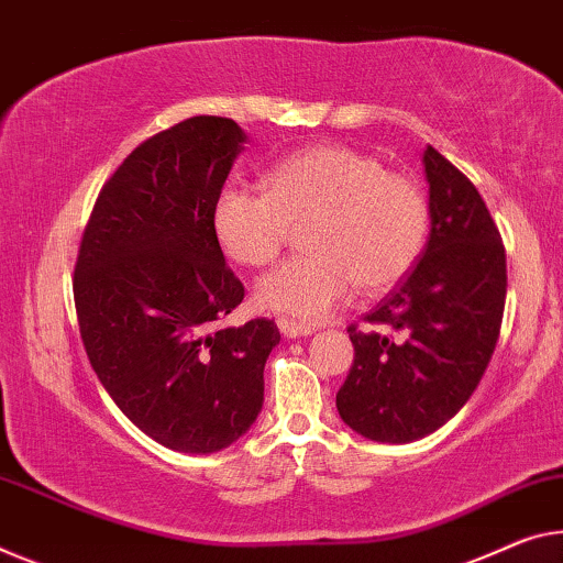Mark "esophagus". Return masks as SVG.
<instances>
[{
    "label": "esophagus",
    "instance_id": "1",
    "mask_svg": "<svg viewBox=\"0 0 563 563\" xmlns=\"http://www.w3.org/2000/svg\"><path fill=\"white\" fill-rule=\"evenodd\" d=\"M276 327H279V332L287 336V340H297V336H309L314 334V330L307 324H297L294 319H287V317H279L276 319Z\"/></svg>",
    "mask_w": 563,
    "mask_h": 563
}]
</instances>
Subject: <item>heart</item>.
Returning a JSON list of instances; mask_svg holds the SVG:
<instances>
[{"mask_svg": "<svg viewBox=\"0 0 563 563\" xmlns=\"http://www.w3.org/2000/svg\"><path fill=\"white\" fill-rule=\"evenodd\" d=\"M307 256L256 282V305L301 324H317L360 291L395 287L418 262L430 231L426 191L410 176L350 145H311L276 163L264 194L223 188L213 233L231 262L264 266L307 223Z\"/></svg>", "mask_w": 563, "mask_h": 563, "instance_id": "b5f03b06", "label": "heart"}]
</instances>
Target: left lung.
<instances>
[{
    "instance_id": "left-lung-1",
    "label": "left lung",
    "mask_w": 563,
    "mask_h": 563,
    "mask_svg": "<svg viewBox=\"0 0 563 563\" xmlns=\"http://www.w3.org/2000/svg\"><path fill=\"white\" fill-rule=\"evenodd\" d=\"M430 233L426 252L365 322L350 327L354 362L336 393L347 426L375 443H412L468 402L500 334L506 252L468 178L432 145L422 153Z\"/></svg>"
}]
</instances>
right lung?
<instances>
[{
    "instance_id": "1",
    "label": "right lung",
    "mask_w": 563,
    "mask_h": 563,
    "mask_svg": "<svg viewBox=\"0 0 563 563\" xmlns=\"http://www.w3.org/2000/svg\"><path fill=\"white\" fill-rule=\"evenodd\" d=\"M246 133L196 115L137 145L102 186L75 266L85 352L112 402L155 443L223 451L254 426L274 319L213 332L244 299L213 203Z\"/></svg>"
}]
</instances>
